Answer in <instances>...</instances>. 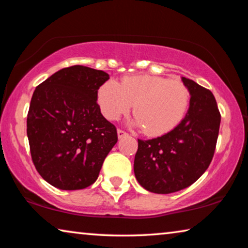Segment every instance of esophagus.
I'll return each mask as SVG.
<instances>
[{
  "label": "esophagus",
  "mask_w": 248,
  "mask_h": 248,
  "mask_svg": "<svg viewBox=\"0 0 248 248\" xmlns=\"http://www.w3.org/2000/svg\"><path fill=\"white\" fill-rule=\"evenodd\" d=\"M117 133H118L119 139H121V138H124L125 136H128V133L125 132V131H124V130H121V129H118V131H117Z\"/></svg>",
  "instance_id": "1"
}]
</instances>
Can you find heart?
I'll use <instances>...</instances> for the list:
<instances>
[{"instance_id":"heart-1","label":"heart","mask_w":248,"mask_h":248,"mask_svg":"<svg viewBox=\"0 0 248 248\" xmlns=\"http://www.w3.org/2000/svg\"><path fill=\"white\" fill-rule=\"evenodd\" d=\"M190 102V92L182 81L155 75H127L120 84L108 79L97 91L100 111L108 120L129 112L133 104L134 124L146 136L170 132L180 124Z\"/></svg>"}]
</instances>
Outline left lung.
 I'll return each mask as SVG.
<instances>
[{"label": "left lung", "mask_w": 248, "mask_h": 248, "mask_svg": "<svg viewBox=\"0 0 248 248\" xmlns=\"http://www.w3.org/2000/svg\"><path fill=\"white\" fill-rule=\"evenodd\" d=\"M190 92L186 116L162 137L138 139L134 175L144 189L170 194L194 184L212 161L221 123L216 98L209 90L183 78Z\"/></svg>", "instance_id": "8db88e82"}]
</instances>
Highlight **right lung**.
I'll list each match as a JSON object with an SVG mask.
<instances>
[{
    "label": "right lung",
    "instance_id": "add662e5",
    "mask_svg": "<svg viewBox=\"0 0 248 248\" xmlns=\"http://www.w3.org/2000/svg\"><path fill=\"white\" fill-rule=\"evenodd\" d=\"M109 75L73 65L58 71L33 92L27 137L33 165L46 182L62 190L91 186L117 141L104 118L97 91Z\"/></svg>",
    "mask_w": 248,
    "mask_h": 248
}]
</instances>
